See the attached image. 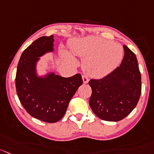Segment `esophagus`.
I'll list each match as a JSON object with an SVG mask.
<instances>
[{
	"label": "esophagus",
	"mask_w": 154,
	"mask_h": 154,
	"mask_svg": "<svg viewBox=\"0 0 154 154\" xmlns=\"http://www.w3.org/2000/svg\"><path fill=\"white\" fill-rule=\"evenodd\" d=\"M82 80L83 83H85V84H87L88 82V76L85 75H82Z\"/></svg>",
	"instance_id": "esophagus-1"
}]
</instances>
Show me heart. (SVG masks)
Segmentation results:
<instances>
[{"mask_svg": "<svg viewBox=\"0 0 154 154\" xmlns=\"http://www.w3.org/2000/svg\"><path fill=\"white\" fill-rule=\"evenodd\" d=\"M70 49L85 60L83 67L86 72L96 78L110 73L123 57V50L119 45L99 37H87L74 41L70 44ZM63 55L74 62L66 51H63Z\"/></svg>", "mask_w": 154, "mask_h": 154, "instance_id": "obj_1", "label": "heart"}]
</instances>
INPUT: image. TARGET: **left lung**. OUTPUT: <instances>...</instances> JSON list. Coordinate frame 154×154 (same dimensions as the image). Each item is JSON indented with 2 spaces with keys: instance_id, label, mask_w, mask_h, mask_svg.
I'll return each mask as SVG.
<instances>
[{
  "instance_id": "1",
  "label": "left lung",
  "mask_w": 154,
  "mask_h": 154,
  "mask_svg": "<svg viewBox=\"0 0 154 154\" xmlns=\"http://www.w3.org/2000/svg\"><path fill=\"white\" fill-rule=\"evenodd\" d=\"M125 55L120 66L100 79H91L89 104L101 119L117 122L137 105L141 93V76L135 54L123 45Z\"/></svg>"
}]
</instances>
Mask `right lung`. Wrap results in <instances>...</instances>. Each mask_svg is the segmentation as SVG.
Masks as SVG:
<instances>
[{
  "mask_svg": "<svg viewBox=\"0 0 154 154\" xmlns=\"http://www.w3.org/2000/svg\"><path fill=\"white\" fill-rule=\"evenodd\" d=\"M54 35L42 36L22 54L16 75V88L20 103L32 117L45 122L63 118L70 100L82 85L81 74L64 78L49 72L38 76L36 70L40 57L54 51Z\"/></svg>",
  "mask_w": 154,
  "mask_h": 154,
  "instance_id": "1",
  "label": "right lung"
}]
</instances>
